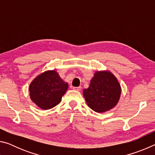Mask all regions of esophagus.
Instances as JSON below:
<instances>
[{
  "label": "esophagus",
  "instance_id": "1",
  "mask_svg": "<svg viewBox=\"0 0 155 155\" xmlns=\"http://www.w3.org/2000/svg\"><path fill=\"white\" fill-rule=\"evenodd\" d=\"M81 87H73V90H74L76 91H80Z\"/></svg>",
  "mask_w": 155,
  "mask_h": 155
}]
</instances>
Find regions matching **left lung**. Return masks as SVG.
<instances>
[{"label":"left lung","instance_id":"1","mask_svg":"<svg viewBox=\"0 0 155 155\" xmlns=\"http://www.w3.org/2000/svg\"><path fill=\"white\" fill-rule=\"evenodd\" d=\"M122 89L117 78L109 70L96 71L90 86L83 90L88 107L97 113H104L117 105Z\"/></svg>","mask_w":155,"mask_h":155}]
</instances>
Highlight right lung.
<instances>
[{
	"label": "right lung",
	"instance_id": "1",
	"mask_svg": "<svg viewBox=\"0 0 155 155\" xmlns=\"http://www.w3.org/2000/svg\"><path fill=\"white\" fill-rule=\"evenodd\" d=\"M68 83L59 77L56 70H46L37 76L30 83V98L41 109L53 108L61 101Z\"/></svg>",
	"mask_w": 155,
	"mask_h": 155
}]
</instances>
